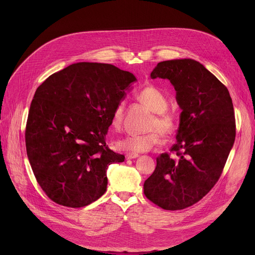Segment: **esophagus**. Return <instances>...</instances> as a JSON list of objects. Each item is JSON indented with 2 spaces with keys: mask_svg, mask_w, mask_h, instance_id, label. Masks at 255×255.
Segmentation results:
<instances>
[{
  "mask_svg": "<svg viewBox=\"0 0 255 255\" xmlns=\"http://www.w3.org/2000/svg\"><path fill=\"white\" fill-rule=\"evenodd\" d=\"M126 159H134L136 157H138V154H133V153H129V154H126Z\"/></svg>",
  "mask_w": 255,
  "mask_h": 255,
  "instance_id": "obj_1",
  "label": "esophagus"
}]
</instances>
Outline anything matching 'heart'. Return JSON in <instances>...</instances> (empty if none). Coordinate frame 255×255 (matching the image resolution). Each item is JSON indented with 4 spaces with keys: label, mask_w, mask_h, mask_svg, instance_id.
Segmentation results:
<instances>
[{
    "label": "heart",
    "mask_w": 255,
    "mask_h": 255,
    "mask_svg": "<svg viewBox=\"0 0 255 255\" xmlns=\"http://www.w3.org/2000/svg\"><path fill=\"white\" fill-rule=\"evenodd\" d=\"M136 98L140 103L155 113V115L149 126L150 132L139 135H127L117 141V146L120 150L133 154L150 151L155 145L161 142V133L168 136L173 134L178 128L177 117L167 110V99L159 89L154 86H146L137 92ZM125 110L126 104L124 101H120L114 109L111 125L116 131L122 129Z\"/></svg>",
    "instance_id": "1"
}]
</instances>
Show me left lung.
<instances>
[{
    "label": "left lung",
    "mask_w": 255,
    "mask_h": 255,
    "mask_svg": "<svg viewBox=\"0 0 255 255\" xmlns=\"http://www.w3.org/2000/svg\"><path fill=\"white\" fill-rule=\"evenodd\" d=\"M175 87L181 107L177 141L157 157L143 193L164 210H183L199 202L218 182L236 138V119L227 88L191 59L163 61L151 73Z\"/></svg>",
    "instance_id": "obj_1"
}]
</instances>
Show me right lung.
Listing matches in <instances>:
<instances>
[{"label": "right lung", "instance_id": "add662e5", "mask_svg": "<svg viewBox=\"0 0 255 255\" xmlns=\"http://www.w3.org/2000/svg\"><path fill=\"white\" fill-rule=\"evenodd\" d=\"M135 80L112 64L80 62L37 88L25 148L34 176L52 202L83 208L104 194L109 165L125 159L107 146V130L114 109Z\"/></svg>", "mask_w": 255, "mask_h": 255}]
</instances>
